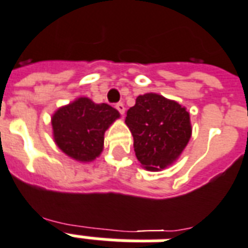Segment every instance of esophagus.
Masks as SVG:
<instances>
[{
    "label": "esophagus",
    "instance_id": "1",
    "mask_svg": "<svg viewBox=\"0 0 248 248\" xmlns=\"http://www.w3.org/2000/svg\"><path fill=\"white\" fill-rule=\"evenodd\" d=\"M116 109L118 111H120L122 116H124V103H118V104H117Z\"/></svg>",
    "mask_w": 248,
    "mask_h": 248
}]
</instances>
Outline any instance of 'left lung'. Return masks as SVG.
<instances>
[{
	"instance_id": "8db88e82",
	"label": "left lung",
	"mask_w": 248,
	"mask_h": 248,
	"mask_svg": "<svg viewBox=\"0 0 248 248\" xmlns=\"http://www.w3.org/2000/svg\"><path fill=\"white\" fill-rule=\"evenodd\" d=\"M126 114L124 122L134 137L137 158L151 171L171 165L191 138L186 108L161 94L138 96Z\"/></svg>"
}]
</instances>
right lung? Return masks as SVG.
Masks as SVG:
<instances>
[{"mask_svg":"<svg viewBox=\"0 0 248 248\" xmlns=\"http://www.w3.org/2000/svg\"><path fill=\"white\" fill-rule=\"evenodd\" d=\"M120 113L108 104L79 97L52 117L53 138L58 148L80 162L93 161L104 148V134Z\"/></svg>","mask_w":248,"mask_h":248,"instance_id":"obj_1","label":"right lung"}]
</instances>
